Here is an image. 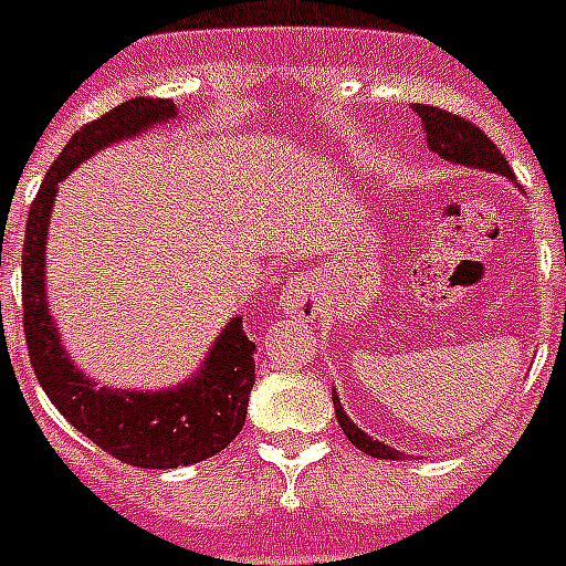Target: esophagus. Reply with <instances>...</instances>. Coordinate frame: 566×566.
Masks as SVG:
<instances>
[{
  "label": "esophagus",
  "instance_id": "esophagus-1",
  "mask_svg": "<svg viewBox=\"0 0 566 566\" xmlns=\"http://www.w3.org/2000/svg\"><path fill=\"white\" fill-rule=\"evenodd\" d=\"M323 307V282L314 273H298L296 279L284 284L282 311L298 319H311Z\"/></svg>",
  "mask_w": 566,
  "mask_h": 566
}]
</instances>
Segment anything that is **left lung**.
Instances as JSON below:
<instances>
[{"mask_svg": "<svg viewBox=\"0 0 566 566\" xmlns=\"http://www.w3.org/2000/svg\"><path fill=\"white\" fill-rule=\"evenodd\" d=\"M412 109H416L421 124H424L427 145H430V150H436V154L442 156V159L514 179L506 156L500 154L497 145H494L476 124L465 122V118L457 116V113H448V109L427 107V104H412ZM331 392H334V389H331ZM334 412H337V421L339 427H343V433L348 436V442L355 444L357 450H363V453H369V457L375 459L401 457V453L389 448V444L378 442V439H371V436L363 433L360 427L346 416V410L339 407L337 392H334Z\"/></svg>", "mask_w": 566, "mask_h": 566, "instance_id": "1", "label": "left lung"}]
</instances>
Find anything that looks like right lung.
I'll return each instance as SVG.
<instances>
[{"mask_svg":"<svg viewBox=\"0 0 566 566\" xmlns=\"http://www.w3.org/2000/svg\"><path fill=\"white\" fill-rule=\"evenodd\" d=\"M174 116V101L133 98L84 124L45 174L31 203L22 243V325L40 387L69 424L101 450H107L109 457L122 459L127 465L159 471L203 462L241 433L255 384V343L247 337L241 319L235 316L214 339L200 371L186 384L163 392L98 387L69 360L57 325L49 314L45 232L57 197V182L75 171L86 156L98 154L113 142L139 136L150 124H163Z\"/></svg>","mask_w":566,"mask_h":566,"instance_id":"right-lung-1","label":"right lung"}]
</instances>
